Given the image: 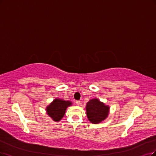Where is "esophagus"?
Masks as SVG:
<instances>
[{"label":"esophagus","instance_id":"1","mask_svg":"<svg viewBox=\"0 0 156 156\" xmlns=\"http://www.w3.org/2000/svg\"><path fill=\"white\" fill-rule=\"evenodd\" d=\"M76 103L77 105H81V101H76Z\"/></svg>","mask_w":156,"mask_h":156}]
</instances>
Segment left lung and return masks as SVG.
<instances>
[{
    "label": "left lung",
    "instance_id": "left-lung-1",
    "mask_svg": "<svg viewBox=\"0 0 156 156\" xmlns=\"http://www.w3.org/2000/svg\"><path fill=\"white\" fill-rule=\"evenodd\" d=\"M85 109L89 121L93 124H98L105 120L110 112V107L98 98L90 100Z\"/></svg>",
    "mask_w": 156,
    "mask_h": 156
}]
</instances>
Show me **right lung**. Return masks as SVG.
<instances>
[{
  "label": "right lung",
  "instance_id": "right-lung-1",
  "mask_svg": "<svg viewBox=\"0 0 156 156\" xmlns=\"http://www.w3.org/2000/svg\"><path fill=\"white\" fill-rule=\"evenodd\" d=\"M72 105L71 101L55 98L45 108L46 113L55 122H60L66 114L67 107Z\"/></svg>",
  "mask_w": 156,
  "mask_h": 156
}]
</instances>
